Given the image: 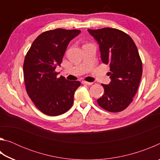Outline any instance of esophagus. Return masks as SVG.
I'll return each instance as SVG.
<instances>
[{
	"mask_svg": "<svg viewBox=\"0 0 160 160\" xmlns=\"http://www.w3.org/2000/svg\"><path fill=\"white\" fill-rule=\"evenodd\" d=\"M82 83L84 84V85H92V84H93V82H87V81H82Z\"/></svg>",
	"mask_w": 160,
	"mask_h": 160,
	"instance_id": "obj_1",
	"label": "esophagus"
}]
</instances>
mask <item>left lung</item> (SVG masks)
I'll return each instance as SVG.
<instances>
[{
    "label": "left lung",
    "mask_w": 160,
    "mask_h": 160,
    "mask_svg": "<svg viewBox=\"0 0 160 160\" xmlns=\"http://www.w3.org/2000/svg\"><path fill=\"white\" fill-rule=\"evenodd\" d=\"M88 32L99 43L102 62L110 66L112 81L102 84L104 94L97 103L108 112H121L132 102L141 79L142 64L136 45L128 34L115 28Z\"/></svg>",
    "instance_id": "left-lung-1"
}]
</instances>
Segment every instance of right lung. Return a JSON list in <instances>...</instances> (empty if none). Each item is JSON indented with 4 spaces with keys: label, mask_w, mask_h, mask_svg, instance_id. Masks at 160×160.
<instances>
[{
    "label": "right lung",
    "mask_w": 160,
    "mask_h": 160,
    "mask_svg": "<svg viewBox=\"0 0 160 160\" xmlns=\"http://www.w3.org/2000/svg\"><path fill=\"white\" fill-rule=\"evenodd\" d=\"M79 29H56L44 32L32 43L23 64L25 88L29 98L40 112L48 116L66 113L73 104L80 81L57 78L69 42L80 33Z\"/></svg>",
    "instance_id": "obj_1"
}]
</instances>
